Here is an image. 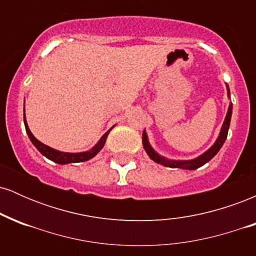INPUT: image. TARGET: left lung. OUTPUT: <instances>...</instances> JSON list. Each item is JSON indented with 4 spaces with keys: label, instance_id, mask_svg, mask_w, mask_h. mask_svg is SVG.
Wrapping results in <instances>:
<instances>
[{
    "label": "left lung",
    "instance_id": "8db88e82",
    "mask_svg": "<svg viewBox=\"0 0 256 256\" xmlns=\"http://www.w3.org/2000/svg\"><path fill=\"white\" fill-rule=\"evenodd\" d=\"M228 88V96L230 98V90ZM231 114H232V104L228 106V113H226L224 124L222 126V130H220V134L218 138H216V143L208 149L207 152H204V154L200 155V156L192 158V160H171V158H166L164 156H161L160 154H158L156 152L152 149V146L149 144L148 140V136H146V130L143 131L142 134V142H143V148L146 152V154L149 155V158H152V161L155 162L160 164V165H164L166 167H172V168H183V170H196L198 167L204 166V164H207L210 158H213L216 155V152L220 150L222 144H224L226 137H228V126H230V122H231Z\"/></svg>",
    "mask_w": 256,
    "mask_h": 256
}]
</instances>
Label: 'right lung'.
I'll return each instance as SVG.
<instances>
[{
    "label": "right lung",
    "instance_id": "add662e5",
    "mask_svg": "<svg viewBox=\"0 0 256 256\" xmlns=\"http://www.w3.org/2000/svg\"><path fill=\"white\" fill-rule=\"evenodd\" d=\"M24 124H25L26 132H28V138L31 140L32 144L36 146L38 150H40V154H43L44 156L48 158L49 160L54 161V162L60 164V165H66V164H72V162H83V161H88V160H90V158H92L100 150H101L102 148H104L108 134H110V131L112 130L110 128V131L106 132L104 136L101 137V140H100L98 142L90 149V150L83 152H64L56 150V149H52V148H50V146L43 144L42 142H40V140H38L37 138L32 134V132L30 131V128H28V122H26L25 108H24Z\"/></svg>",
    "mask_w": 256,
    "mask_h": 256
}]
</instances>
